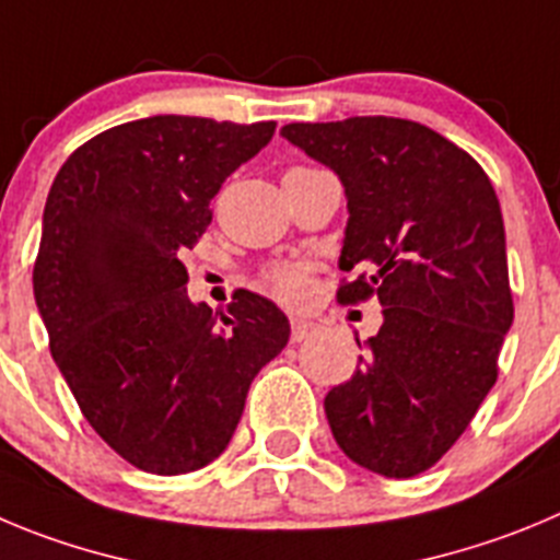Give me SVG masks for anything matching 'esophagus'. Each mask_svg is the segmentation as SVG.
<instances>
[{
	"mask_svg": "<svg viewBox=\"0 0 560 560\" xmlns=\"http://www.w3.org/2000/svg\"><path fill=\"white\" fill-rule=\"evenodd\" d=\"M290 328H292L290 331L292 342H304V339L315 337V334L320 331V326H317L315 320H306V317H292Z\"/></svg>",
	"mask_w": 560,
	"mask_h": 560,
	"instance_id": "obj_1",
	"label": "esophagus"
}]
</instances>
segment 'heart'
Returning <instances> with one entry per match:
<instances>
[{"mask_svg": "<svg viewBox=\"0 0 560 560\" xmlns=\"http://www.w3.org/2000/svg\"><path fill=\"white\" fill-rule=\"evenodd\" d=\"M268 284L284 301H301L310 290V273H306L304 265H276L273 270H268Z\"/></svg>", "mask_w": 560, "mask_h": 560, "instance_id": "b5f03b06", "label": "heart"}]
</instances>
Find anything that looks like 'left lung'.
<instances>
[{"label":"left lung","mask_w":560,"mask_h":560,"mask_svg":"<svg viewBox=\"0 0 560 560\" xmlns=\"http://www.w3.org/2000/svg\"><path fill=\"white\" fill-rule=\"evenodd\" d=\"M281 135L348 196L339 268L359 273L339 304L384 306L362 368L326 395L328 425L359 467L415 478L456 445L498 381L514 301L494 187L467 151L406 118L287 124Z\"/></svg>","instance_id":"8db88e82"}]
</instances>
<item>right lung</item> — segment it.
<instances>
[{
	"label": "right lung",
	"mask_w": 560,
	"mask_h": 560,
	"mask_svg": "<svg viewBox=\"0 0 560 560\" xmlns=\"http://www.w3.org/2000/svg\"><path fill=\"white\" fill-rule=\"evenodd\" d=\"M273 132L151 115L80 145L46 198L33 290L51 357L93 431L143 472L215 462L254 375L290 339L284 312L256 292L221 315L192 304L182 265L209 201Z\"/></svg>",
	"instance_id": "right-lung-1"
}]
</instances>
